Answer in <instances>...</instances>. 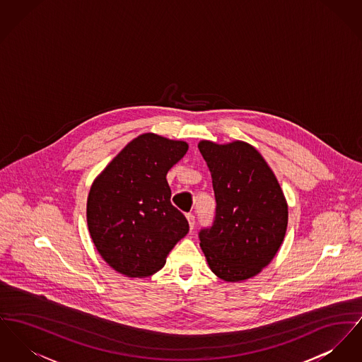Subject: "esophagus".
<instances>
[{
	"label": "esophagus",
	"mask_w": 362,
	"mask_h": 362,
	"mask_svg": "<svg viewBox=\"0 0 362 362\" xmlns=\"http://www.w3.org/2000/svg\"><path fill=\"white\" fill-rule=\"evenodd\" d=\"M186 218H187V221H189L190 230H192V228H194V224H195V217H194V214H192V213H187V214H186Z\"/></svg>",
	"instance_id": "esophagus-1"
}]
</instances>
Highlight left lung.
I'll list each match as a JSON object with an SVG mask.
<instances>
[{"mask_svg": "<svg viewBox=\"0 0 362 362\" xmlns=\"http://www.w3.org/2000/svg\"><path fill=\"white\" fill-rule=\"evenodd\" d=\"M212 175L216 217L199 233V246L218 279L236 283L258 275L276 255L288 205L276 176L247 142L199 141Z\"/></svg>", "mask_w": 362, "mask_h": 362, "instance_id": "left-lung-1", "label": "left lung"}]
</instances>
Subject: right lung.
I'll return each mask as SVG.
<instances>
[{
	"label": "right lung",
	"mask_w": 362,
	"mask_h": 362,
	"mask_svg": "<svg viewBox=\"0 0 362 362\" xmlns=\"http://www.w3.org/2000/svg\"><path fill=\"white\" fill-rule=\"evenodd\" d=\"M189 150L185 141L146 132L132 139L94 179L87 197V227L97 252L127 277L158 272L189 233L170 204L168 170Z\"/></svg>",
	"instance_id": "obj_1"
}]
</instances>
